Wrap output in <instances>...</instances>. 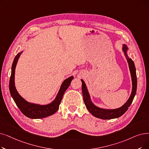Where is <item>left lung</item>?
Segmentation results:
<instances>
[{
	"instance_id": "8db88e82",
	"label": "left lung",
	"mask_w": 149,
	"mask_h": 149,
	"mask_svg": "<svg viewBox=\"0 0 149 149\" xmlns=\"http://www.w3.org/2000/svg\"><path fill=\"white\" fill-rule=\"evenodd\" d=\"M123 51L124 52V54L126 56L127 61L128 63L129 68L131 72L132 75V91L130 98L128 99L127 102L125 104L119 108L118 109H105L100 108L97 107L95 106L92 103L91 100L90 99V96L88 93V89L86 88V85L85 82L83 80H81L82 82V93L83 96V100L85 102V104L86 107L88 109V111L91 113L95 117L102 119H111L114 118H118L122 115L124 114L128 109V107H130L132 104V103L133 100V99L135 96L136 93V89H137V78H136V68L134 66V64L133 61L131 59L129 58L127 54V47L126 45H124L123 46Z\"/></svg>"
}]
</instances>
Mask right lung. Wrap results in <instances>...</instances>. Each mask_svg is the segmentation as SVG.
Returning <instances> with one entry per match:
<instances>
[{"instance_id": "obj_1", "label": "right lung", "mask_w": 149, "mask_h": 149, "mask_svg": "<svg viewBox=\"0 0 149 149\" xmlns=\"http://www.w3.org/2000/svg\"><path fill=\"white\" fill-rule=\"evenodd\" d=\"M22 52L17 54L12 64L11 74L9 83V89L11 95L19 109H20V111L27 117L31 119H41L48 117V116L54 114L56 111H58L63 94L69 86L71 81L74 79V77L71 76L63 82L55 99L49 104L46 105H40L29 103L25 100L19 94L15 85V68L17 60Z\"/></svg>"}]
</instances>
